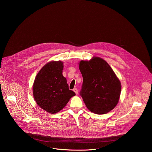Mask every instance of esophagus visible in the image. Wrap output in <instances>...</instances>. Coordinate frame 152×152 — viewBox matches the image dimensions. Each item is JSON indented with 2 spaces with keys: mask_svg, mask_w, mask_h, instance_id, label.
<instances>
[{
  "mask_svg": "<svg viewBox=\"0 0 152 152\" xmlns=\"http://www.w3.org/2000/svg\"><path fill=\"white\" fill-rule=\"evenodd\" d=\"M73 91H74V92L75 93V94H76V95H77V94H78V89H77V88H74V89H73Z\"/></svg>",
  "mask_w": 152,
  "mask_h": 152,
  "instance_id": "esophagus-1",
  "label": "esophagus"
}]
</instances>
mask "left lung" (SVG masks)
<instances>
[{"mask_svg": "<svg viewBox=\"0 0 152 152\" xmlns=\"http://www.w3.org/2000/svg\"><path fill=\"white\" fill-rule=\"evenodd\" d=\"M79 68L83 77L80 95L87 108L99 115L114 108L119 100L121 84L107 62L94 57L81 61Z\"/></svg>", "mask_w": 152, "mask_h": 152, "instance_id": "8db88e82", "label": "left lung"}]
</instances>
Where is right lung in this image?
<instances>
[{
	"label": "right lung",
	"mask_w": 152,
	"mask_h": 152,
	"mask_svg": "<svg viewBox=\"0 0 152 152\" xmlns=\"http://www.w3.org/2000/svg\"><path fill=\"white\" fill-rule=\"evenodd\" d=\"M63 62L53 61L47 63L37 74L33 93L37 104L50 113H56L64 108L69 99L75 95L69 90L63 75Z\"/></svg>",
	"instance_id": "add662e5"
}]
</instances>
